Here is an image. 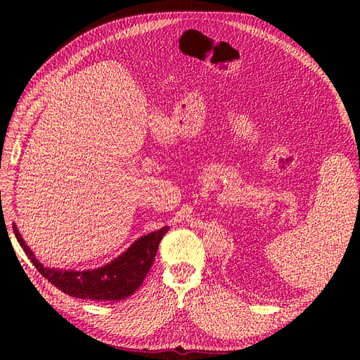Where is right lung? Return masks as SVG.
<instances>
[{"label": "right lung", "instance_id": "right-lung-1", "mask_svg": "<svg viewBox=\"0 0 360 360\" xmlns=\"http://www.w3.org/2000/svg\"><path fill=\"white\" fill-rule=\"evenodd\" d=\"M167 231L168 227H162L160 231L142 236V238L137 240L131 248L110 264L98 267V269L94 271L75 272L43 267V264L35 259L32 250L26 246L17 227L13 226V233L17 236L20 246L26 252L30 262L34 263L37 271L44 278H48L49 283H52L53 286L68 295L96 302H117L133 295L141 288L143 278L147 277L150 267L153 262H155L159 243L164 238Z\"/></svg>", "mask_w": 360, "mask_h": 360}]
</instances>
